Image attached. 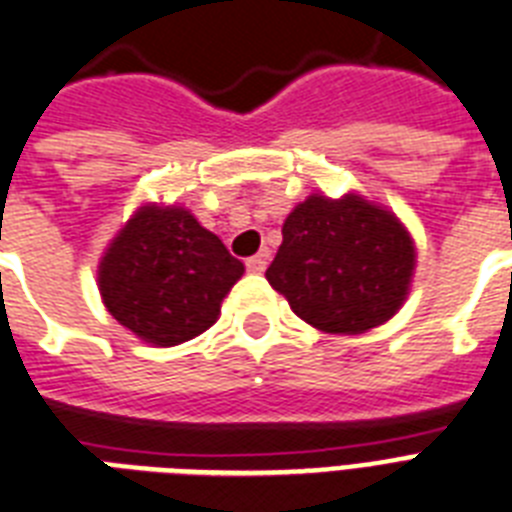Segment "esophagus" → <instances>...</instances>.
Here are the masks:
<instances>
[{
  "label": "esophagus",
  "instance_id": "34e87169",
  "mask_svg": "<svg viewBox=\"0 0 512 512\" xmlns=\"http://www.w3.org/2000/svg\"><path fill=\"white\" fill-rule=\"evenodd\" d=\"M247 270L249 273H263L265 265H268V252H260V255H252L247 257Z\"/></svg>",
  "mask_w": 512,
  "mask_h": 512
}]
</instances>
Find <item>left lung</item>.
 Returning <instances> with one entry per match:
<instances>
[{"mask_svg":"<svg viewBox=\"0 0 512 512\" xmlns=\"http://www.w3.org/2000/svg\"><path fill=\"white\" fill-rule=\"evenodd\" d=\"M265 278L328 334H363L400 310L415 249L392 213L350 197H310L286 218Z\"/></svg>","mask_w":512,"mask_h":512,"instance_id":"1","label":"left lung"}]
</instances>
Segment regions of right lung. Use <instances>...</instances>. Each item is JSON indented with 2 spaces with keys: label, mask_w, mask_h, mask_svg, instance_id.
Returning <instances> with one entry per match:
<instances>
[{
  "label": "right lung",
  "mask_w": 512,
  "mask_h": 512,
  "mask_svg": "<svg viewBox=\"0 0 512 512\" xmlns=\"http://www.w3.org/2000/svg\"><path fill=\"white\" fill-rule=\"evenodd\" d=\"M244 265L181 207H141L99 265V292L120 326L173 347L218 321Z\"/></svg>",
  "instance_id": "1"
}]
</instances>
